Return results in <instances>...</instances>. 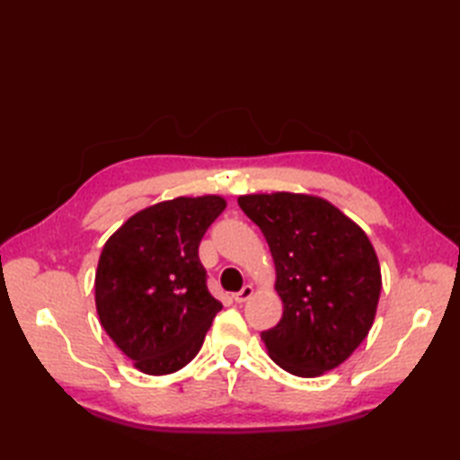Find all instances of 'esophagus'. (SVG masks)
I'll return each mask as SVG.
<instances>
[{
	"label": "esophagus",
	"mask_w": 460,
	"mask_h": 460,
	"mask_svg": "<svg viewBox=\"0 0 460 460\" xmlns=\"http://www.w3.org/2000/svg\"><path fill=\"white\" fill-rule=\"evenodd\" d=\"M251 296H252V287L245 285L239 292H235V295H233V300L239 302V305H241V302H247Z\"/></svg>",
	"instance_id": "1"
}]
</instances>
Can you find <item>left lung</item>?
I'll return each mask as SVG.
<instances>
[{
    "instance_id": "obj_1",
    "label": "left lung",
    "mask_w": 460,
    "mask_h": 460,
    "mask_svg": "<svg viewBox=\"0 0 460 460\" xmlns=\"http://www.w3.org/2000/svg\"><path fill=\"white\" fill-rule=\"evenodd\" d=\"M277 267L282 318L261 334L275 364L316 377L346 361L374 324L381 270L367 235L314 195H241Z\"/></svg>"
}]
</instances>
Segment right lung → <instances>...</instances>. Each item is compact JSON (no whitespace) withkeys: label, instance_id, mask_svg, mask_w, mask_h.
<instances>
[{"label":"right lung","instance_id":"1","mask_svg":"<svg viewBox=\"0 0 460 460\" xmlns=\"http://www.w3.org/2000/svg\"><path fill=\"white\" fill-rule=\"evenodd\" d=\"M225 205L219 195L155 203L106 241L94 279L96 312L106 334L144 374L188 366L221 310L198 249Z\"/></svg>","mask_w":460,"mask_h":460}]
</instances>
